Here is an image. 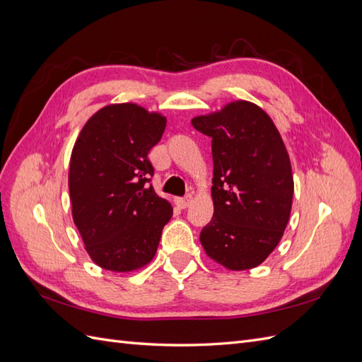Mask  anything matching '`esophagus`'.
<instances>
[{
	"instance_id": "obj_1",
	"label": "esophagus",
	"mask_w": 362,
	"mask_h": 362,
	"mask_svg": "<svg viewBox=\"0 0 362 362\" xmlns=\"http://www.w3.org/2000/svg\"><path fill=\"white\" fill-rule=\"evenodd\" d=\"M192 201H193V198L189 194V196H185V198H177V199H175V205H177L178 208H187V206H190Z\"/></svg>"
}]
</instances>
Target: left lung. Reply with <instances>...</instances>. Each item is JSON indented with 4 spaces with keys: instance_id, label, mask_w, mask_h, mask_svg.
Here are the masks:
<instances>
[{
    "instance_id": "obj_1",
    "label": "left lung",
    "mask_w": 362,
    "mask_h": 362,
    "mask_svg": "<svg viewBox=\"0 0 362 362\" xmlns=\"http://www.w3.org/2000/svg\"><path fill=\"white\" fill-rule=\"evenodd\" d=\"M211 137L214 214L199 240L228 270L259 266L286 231L293 173L286 145L270 116L254 103L233 101L192 119Z\"/></svg>"
}]
</instances>
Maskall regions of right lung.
Masks as SVG:
<instances>
[{"mask_svg": "<svg viewBox=\"0 0 362 362\" xmlns=\"http://www.w3.org/2000/svg\"><path fill=\"white\" fill-rule=\"evenodd\" d=\"M166 116L134 103L108 104L81 128L69 161L72 218L84 249L100 267L128 273L156 257L172 205L152 184L148 160Z\"/></svg>", "mask_w": 362, "mask_h": 362, "instance_id": "obj_1", "label": "right lung"}]
</instances>
